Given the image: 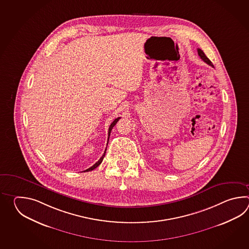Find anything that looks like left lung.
<instances>
[{"label":"left lung","instance_id":"left-lung-1","mask_svg":"<svg viewBox=\"0 0 249 249\" xmlns=\"http://www.w3.org/2000/svg\"><path fill=\"white\" fill-rule=\"evenodd\" d=\"M197 53H198V55H199V57L201 58V59H203L206 63L210 65V66H212V67L213 68V64H212L211 61H210V59L207 58V56H206V54L204 53V52L202 51L201 49H197Z\"/></svg>","mask_w":249,"mask_h":249}]
</instances>
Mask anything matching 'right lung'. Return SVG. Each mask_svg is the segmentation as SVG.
<instances>
[{
    "label": "right lung",
    "mask_w": 249,
    "mask_h": 249,
    "mask_svg": "<svg viewBox=\"0 0 249 249\" xmlns=\"http://www.w3.org/2000/svg\"><path fill=\"white\" fill-rule=\"evenodd\" d=\"M121 117H117V118H116L114 121H113V123H112L111 124H110V126H109V128H108V136H107V141H108V139H109V136H110V132H111L112 129H113V127L115 126L116 125V124H117V122H118V120L120 119ZM107 143H108V142H107ZM106 149H105V152H104V154L102 155V157H101V159H99V161L98 162H96L95 164H93L91 167H90V168H88V169L85 170V171H84V172H89V171H92L93 169H95L96 167H98L100 164H101V162H102V160H103V159H104V157H105V154H106Z\"/></svg>",
    "instance_id": "1"
}]
</instances>
